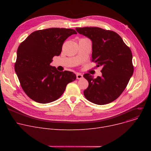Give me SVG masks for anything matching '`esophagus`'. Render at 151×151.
I'll return each instance as SVG.
<instances>
[{"label": "esophagus", "mask_w": 151, "mask_h": 151, "mask_svg": "<svg viewBox=\"0 0 151 151\" xmlns=\"http://www.w3.org/2000/svg\"><path fill=\"white\" fill-rule=\"evenodd\" d=\"M83 78V75L80 74V73H77L76 74V78L78 79V80H81V79H82Z\"/></svg>", "instance_id": "obj_1"}]
</instances>
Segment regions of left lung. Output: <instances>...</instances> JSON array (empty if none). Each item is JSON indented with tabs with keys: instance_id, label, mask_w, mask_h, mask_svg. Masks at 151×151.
Returning <instances> with one entry per match:
<instances>
[{
	"instance_id": "obj_1",
	"label": "left lung",
	"mask_w": 151,
	"mask_h": 151,
	"mask_svg": "<svg viewBox=\"0 0 151 151\" xmlns=\"http://www.w3.org/2000/svg\"><path fill=\"white\" fill-rule=\"evenodd\" d=\"M76 30L91 40L92 61L97 63V67H102L101 77L93 78L89 73L83 75L89 82L84 96L95 104H109L121 96L133 73L132 51L114 31L96 27Z\"/></svg>"
}]
</instances>
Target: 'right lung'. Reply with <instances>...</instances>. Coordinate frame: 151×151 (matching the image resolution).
<instances>
[{"mask_svg": "<svg viewBox=\"0 0 151 151\" xmlns=\"http://www.w3.org/2000/svg\"><path fill=\"white\" fill-rule=\"evenodd\" d=\"M74 29L50 28L30 34L19 46L14 70L22 89L27 96L40 104H48L58 99L67 85L75 81L71 71H59L50 63L59 55L65 40Z\"/></svg>", "mask_w": 151, "mask_h": 151, "instance_id": "right-lung-1", "label": "right lung"}]
</instances>
